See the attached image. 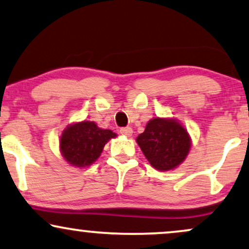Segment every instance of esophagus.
I'll return each mask as SVG.
<instances>
[{
    "instance_id": "esophagus-1",
    "label": "esophagus",
    "mask_w": 249,
    "mask_h": 249,
    "mask_svg": "<svg viewBox=\"0 0 249 249\" xmlns=\"http://www.w3.org/2000/svg\"><path fill=\"white\" fill-rule=\"evenodd\" d=\"M121 133L123 135H126V137H131L132 133H133V130L131 127H123L121 128Z\"/></svg>"
}]
</instances>
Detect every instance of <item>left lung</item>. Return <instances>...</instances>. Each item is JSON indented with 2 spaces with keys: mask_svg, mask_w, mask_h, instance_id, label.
<instances>
[{
  "mask_svg": "<svg viewBox=\"0 0 249 249\" xmlns=\"http://www.w3.org/2000/svg\"><path fill=\"white\" fill-rule=\"evenodd\" d=\"M135 140L150 165L160 171L178 168L186 160L192 147L187 130L175 118L150 119L143 133Z\"/></svg>",
  "mask_w": 249,
  "mask_h": 249,
  "instance_id": "left-lung-1",
  "label": "left lung"
}]
</instances>
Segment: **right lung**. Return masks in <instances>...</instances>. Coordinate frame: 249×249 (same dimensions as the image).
<instances>
[{
	"mask_svg": "<svg viewBox=\"0 0 249 249\" xmlns=\"http://www.w3.org/2000/svg\"><path fill=\"white\" fill-rule=\"evenodd\" d=\"M117 134L99 127L95 122L81 121L68 125L59 137V150L65 162L77 168L92 165L106 143Z\"/></svg>",
	"mask_w": 249,
	"mask_h": 249,
	"instance_id": "add662e5",
	"label": "right lung"
}]
</instances>
